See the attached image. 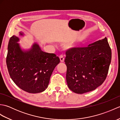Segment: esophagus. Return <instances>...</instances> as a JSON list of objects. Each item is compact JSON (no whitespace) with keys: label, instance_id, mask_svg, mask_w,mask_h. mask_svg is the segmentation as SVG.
Listing matches in <instances>:
<instances>
[{"label":"esophagus","instance_id":"34e87169","mask_svg":"<svg viewBox=\"0 0 120 120\" xmlns=\"http://www.w3.org/2000/svg\"><path fill=\"white\" fill-rule=\"evenodd\" d=\"M59 58H60V61L61 62H64V57H63V56L62 55H61L60 56H59Z\"/></svg>","mask_w":120,"mask_h":120}]
</instances>
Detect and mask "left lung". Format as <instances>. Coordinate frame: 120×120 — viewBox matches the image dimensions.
Returning a JSON list of instances; mask_svg holds the SVG:
<instances>
[{
	"mask_svg": "<svg viewBox=\"0 0 120 120\" xmlns=\"http://www.w3.org/2000/svg\"><path fill=\"white\" fill-rule=\"evenodd\" d=\"M65 54L66 79L74 92L82 94L94 90L105 80L111 60L106 38L88 47L71 48Z\"/></svg>",
	"mask_w": 120,
	"mask_h": 120,
	"instance_id": "8db88e82",
	"label": "left lung"
}]
</instances>
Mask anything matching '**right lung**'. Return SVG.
I'll use <instances>...</instances> for the list:
<instances>
[{
	"instance_id": "obj_1",
	"label": "right lung",
	"mask_w": 120,
	"mask_h": 120,
	"mask_svg": "<svg viewBox=\"0 0 120 120\" xmlns=\"http://www.w3.org/2000/svg\"><path fill=\"white\" fill-rule=\"evenodd\" d=\"M19 41L13 35L9 42L6 63L10 77L22 90L30 93L42 92L48 87L60 59L54 53L43 52L36 43L29 51L23 52L17 43Z\"/></svg>"
}]
</instances>
